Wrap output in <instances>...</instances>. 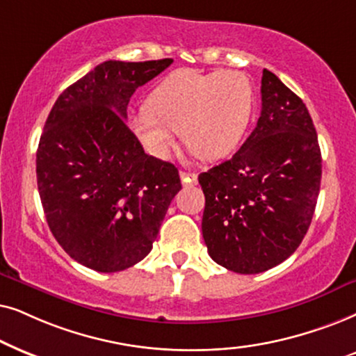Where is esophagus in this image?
Segmentation results:
<instances>
[{
	"label": "esophagus",
	"instance_id": "1",
	"mask_svg": "<svg viewBox=\"0 0 356 356\" xmlns=\"http://www.w3.org/2000/svg\"><path fill=\"white\" fill-rule=\"evenodd\" d=\"M181 179L184 184H187V186H195L197 181H198V175L195 172H181Z\"/></svg>",
	"mask_w": 356,
	"mask_h": 356
}]
</instances>
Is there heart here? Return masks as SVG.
Masks as SVG:
<instances>
[{
  "mask_svg": "<svg viewBox=\"0 0 356 356\" xmlns=\"http://www.w3.org/2000/svg\"><path fill=\"white\" fill-rule=\"evenodd\" d=\"M254 111V88L241 71L179 70L149 94L146 108L130 117V129L154 158H168L177 130L205 161L238 148Z\"/></svg>",
  "mask_w": 356,
  "mask_h": 356,
  "instance_id": "obj_1",
  "label": "heart"
}]
</instances>
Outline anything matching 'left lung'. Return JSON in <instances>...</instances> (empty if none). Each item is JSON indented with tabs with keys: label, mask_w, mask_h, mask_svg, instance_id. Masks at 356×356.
<instances>
[{
	"label": "left lung",
	"mask_w": 356,
	"mask_h": 356,
	"mask_svg": "<svg viewBox=\"0 0 356 356\" xmlns=\"http://www.w3.org/2000/svg\"><path fill=\"white\" fill-rule=\"evenodd\" d=\"M262 112L233 158L198 175L205 193L208 254L231 272L254 275L282 264L309 229L322 159L305 102L272 71L262 74Z\"/></svg>",
	"instance_id": "left-lung-1"
}]
</instances>
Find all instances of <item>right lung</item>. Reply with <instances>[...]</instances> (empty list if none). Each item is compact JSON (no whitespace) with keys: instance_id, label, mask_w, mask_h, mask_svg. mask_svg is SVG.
Returning a JSON list of instances; mask_svg holds the SVG:
<instances>
[{"instance_id":"add662e5","label":"right lung","mask_w":356,"mask_h":356,"mask_svg":"<svg viewBox=\"0 0 356 356\" xmlns=\"http://www.w3.org/2000/svg\"><path fill=\"white\" fill-rule=\"evenodd\" d=\"M170 63L104 61L47 118L37 149L42 207L51 234L84 267L112 273L143 260L182 188L177 168L146 154L125 123L134 92Z\"/></svg>"}]
</instances>
